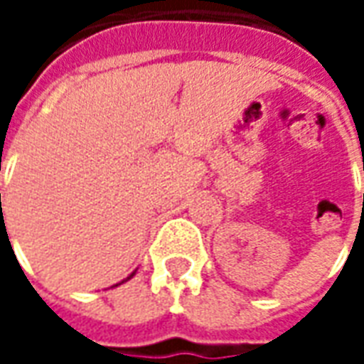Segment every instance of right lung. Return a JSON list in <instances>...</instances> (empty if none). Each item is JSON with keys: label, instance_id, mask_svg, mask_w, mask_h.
Returning a JSON list of instances; mask_svg holds the SVG:
<instances>
[{"label": "right lung", "instance_id": "1", "mask_svg": "<svg viewBox=\"0 0 364 364\" xmlns=\"http://www.w3.org/2000/svg\"><path fill=\"white\" fill-rule=\"evenodd\" d=\"M132 277H134V273L130 274V277H127V279H124V281H128V279H132ZM124 281H122V282H124ZM119 284H120V282H119ZM114 287H117V284H114Z\"/></svg>", "mask_w": 364, "mask_h": 364}]
</instances>
